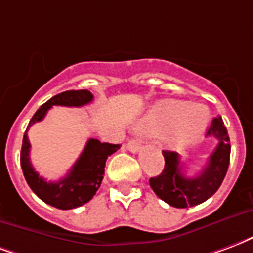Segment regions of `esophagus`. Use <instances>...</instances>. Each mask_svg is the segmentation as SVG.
<instances>
[{"mask_svg": "<svg viewBox=\"0 0 253 253\" xmlns=\"http://www.w3.org/2000/svg\"><path fill=\"white\" fill-rule=\"evenodd\" d=\"M141 141H138V139H131V141H128L127 143V149L131 151V153H138L139 149H141Z\"/></svg>", "mask_w": 253, "mask_h": 253, "instance_id": "1", "label": "esophagus"}]
</instances>
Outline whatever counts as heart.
<instances>
[{"label": "heart", "instance_id": "b5f03b06", "mask_svg": "<svg viewBox=\"0 0 253 253\" xmlns=\"http://www.w3.org/2000/svg\"><path fill=\"white\" fill-rule=\"evenodd\" d=\"M208 125V111L203 106L179 100H161L153 104L139 121V126L155 135L168 134L169 143L182 149L193 143Z\"/></svg>", "mask_w": 253, "mask_h": 253}]
</instances>
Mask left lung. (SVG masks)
Returning a JSON list of instances; mask_svg holds the SVG:
<instances>
[{"label": "left lung", "instance_id": "left-lung-1", "mask_svg": "<svg viewBox=\"0 0 253 253\" xmlns=\"http://www.w3.org/2000/svg\"><path fill=\"white\" fill-rule=\"evenodd\" d=\"M208 136H214L218 143L208 158L207 165L196 177H185L179 155L164 150V171L149 181L154 193L175 208L194 207L216 193L224 181L229 166L231 143L221 117L214 118L208 128Z\"/></svg>", "mask_w": 253, "mask_h": 253}]
</instances>
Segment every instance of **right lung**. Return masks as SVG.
Segmentation results:
<instances>
[{
    "label": "right lung",
    "instance_id": "1",
    "mask_svg": "<svg viewBox=\"0 0 253 253\" xmlns=\"http://www.w3.org/2000/svg\"><path fill=\"white\" fill-rule=\"evenodd\" d=\"M93 100V95L87 89L79 91H65L44 103L36 114L32 117L28 128L36 122L44 119L46 112L52 106H65V107H82ZM27 131L24 134L21 147V168L24 177L29 188L37 197L44 203L57 209H74L88 203L95 196L96 190L102 184L104 175L106 161L111 154L121 147V145L102 143L98 139H88L78 161L71 168L65 177L56 182H48L39 175L33 169L29 158L31 143L28 139Z\"/></svg>",
    "mask_w": 253,
    "mask_h": 253
}]
</instances>
